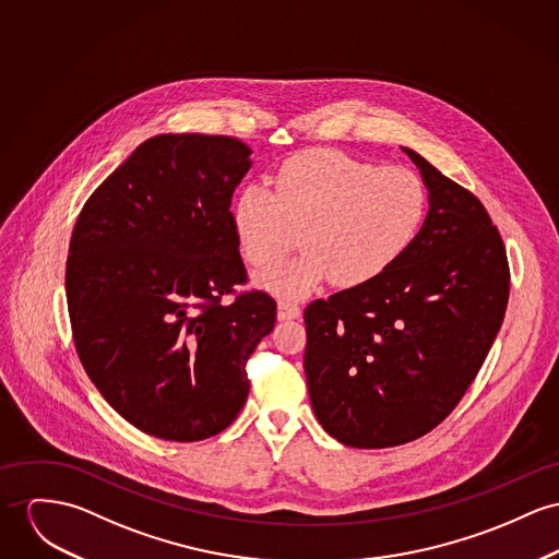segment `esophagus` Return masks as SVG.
Instances as JSON below:
<instances>
[{"instance_id": "obj_1", "label": "esophagus", "mask_w": 559, "mask_h": 559, "mask_svg": "<svg viewBox=\"0 0 559 559\" xmlns=\"http://www.w3.org/2000/svg\"><path fill=\"white\" fill-rule=\"evenodd\" d=\"M301 310L298 304L289 300L278 301V321H289V319H298Z\"/></svg>"}]
</instances>
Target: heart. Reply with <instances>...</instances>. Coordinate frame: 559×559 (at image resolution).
Here are the masks:
<instances>
[{"label":"heart","mask_w":559,"mask_h":559,"mask_svg":"<svg viewBox=\"0 0 559 559\" xmlns=\"http://www.w3.org/2000/svg\"><path fill=\"white\" fill-rule=\"evenodd\" d=\"M270 182L272 191L245 187L231 221L255 267L278 263L300 234V258L258 278L285 300H301L332 278L338 287L372 283L408 251L428 211L426 185L413 170L377 168L328 148L289 157Z\"/></svg>","instance_id":"b5f03b06"}]
</instances>
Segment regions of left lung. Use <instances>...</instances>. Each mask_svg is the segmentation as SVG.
Returning <instances> with one entry per match:
<instances>
[{
    "instance_id": "left-lung-1",
    "label": "left lung",
    "mask_w": 559,
    "mask_h": 559,
    "mask_svg": "<svg viewBox=\"0 0 559 559\" xmlns=\"http://www.w3.org/2000/svg\"><path fill=\"white\" fill-rule=\"evenodd\" d=\"M430 211L408 251L372 283L304 312V372L323 430L385 449L433 430L462 400L500 332L511 274L471 191L413 148Z\"/></svg>"
}]
</instances>
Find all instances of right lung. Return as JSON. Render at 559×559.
I'll return each instance as SVG.
<instances>
[{
    "label": "right lung",
    "instance_id": "add662e5",
    "mask_svg": "<svg viewBox=\"0 0 559 559\" xmlns=\"http://www.w3.org/2000/svg\"><path fill=\"white\" fill-rule=\"evenodd\" d=\"M236 138L162 133L86 200L66 267L79 357L133 428L174 442L225 430L249 395L247 359L274 330L247 283L231 195L251 170Z\"/></svg>",
    "mask_w": 559,
    "mask_h": 559
}]
</instances>
